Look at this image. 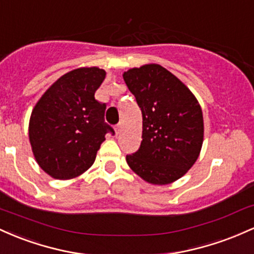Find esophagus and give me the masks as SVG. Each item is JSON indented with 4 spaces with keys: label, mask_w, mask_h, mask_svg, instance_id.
Here are the masks:
<instances>
[{
    "label": "esophagus",
    "mask_w": 254,
    "mask_h": 254,
    "mask_svg": "<svg viewBox=\"0 0 254 254\" xmlns=\"http://www.w3.org/2000/svg\"><path fill=\"white\" fill-rule=\"evenodd\" d=\"M121 124H119V125H116V127H115V133L116 134H119L120 132H121Z\"/></svg>",
    "instance_id": "obj_1"
}]
</instances>
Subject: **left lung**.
Returning a JSON list of instances; mask_svg holds the SVG:
<instances>
[{"label":"left lung","instance_id":"obj_1","mask_svg":"<svg viewBox=\"0 0 254 254\" xmlns=\"http://www.w3.org/2000/svg\"><path fill=\"white\" fill-rule=\"evenodd\" d=\"M142 114L139 150L126 156L130 169L152 185L182 178L200 153L204 120L190 90L159 64H144L124 73Z\"/></svg>","mask_w":254,"mask_h":254}]
</instances>
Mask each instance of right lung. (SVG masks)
<instances>
[{"label":"right lung","instance_id":"1","mask_svg":"<svg viewBox=\"0 0 254 254\" xmlns=\"http://www.w3.org/2000/svg\"><path fill=\"white\" fill-rule=\"evenodd\" d=\"M105 78L98 67L65 73L33 108L28 138L39 167L51 178L68 180L86 172L114 129L104 122L105 104L95 92Z\"/></svg>","mask_w":254,"mask_h":254}]
</instances>
